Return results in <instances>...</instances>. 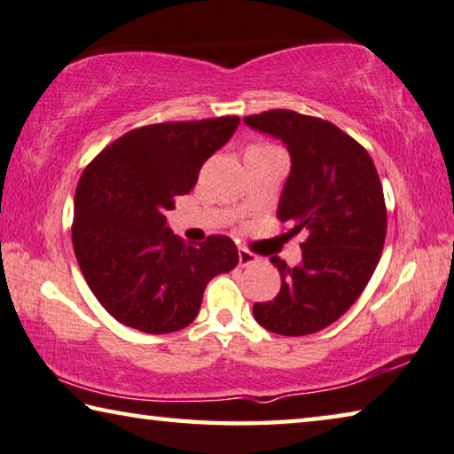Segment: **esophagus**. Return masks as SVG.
I'll list each match as a JSON object with an SVG mask.
<instances>
[{
	"label": "esophagus",
	"instance_id": "esophagus-1",
	"mask_svg": "<svg viewBox=\"0 0 454 454\" xmlns=\"http://www.w3.org/2000/svg\"><path fill=\"white\" fill-rule=\"evenodd\" d=\"M257 262H259V257H257V255L251 254L249 249H243V247H239V265H241V267L254 265V263H257Z\"/></svg>",
	"mask_w": 454,
	"mask_h": 454
}]
</instances>
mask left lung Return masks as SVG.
<instances>
[{
    "instance_id": "left-lung-1",
    "label": "left lung",
    "mask_w": 454,
    "mask_h": 454,
    "mask_svg": "<svg viewBox=\"0 0 454 454\" xmlns=\"http://www.w3.org/2000/svg\"><path fill=\"white\" fill-rule=\"evenodd\" d=\"M243 121L284 140L292 173L278 217L292 225V233H308L301 265L270 259L279 270L281 289L271 301L255 303L254 316L270 332L306 336L344 316L380 262L386 239L380 176L366 148L322 118L278 108Z\"/></svg>"
}]
</instances>
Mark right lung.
<instances>
[{"label":"right lung","mask_w":454,"mask_h":454,"mask_svg":"<svg viewBox=\"0 0 454 454\" xmlns=\"http://www.w3.org/2000/svg\"><path fill=\"white\" fill-rule=\"evenodd\" d=\"M237 124L239 116L140 126L82 173L74 254L96 300L121 324L146 333L184 328L197 317L207 284L239 263L227 235L184 243L165 217Z\"/></svg>","instance_id":"1"}]
</instances>
